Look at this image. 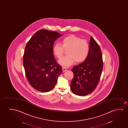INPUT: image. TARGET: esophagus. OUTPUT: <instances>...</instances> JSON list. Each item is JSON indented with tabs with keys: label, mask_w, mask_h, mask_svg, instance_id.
<instances>
[{
	"label": "esophagus",
	"mask_w": 128,
	"mask_h": 128,
	"mask_svg": "<svg viewBox=\"0 0 128 128\" xmlns=\"http://www.w3.org/2000/svg\"><path fill=\"white\" fill-rule=\"evenodd\" d=\"M62 71H63V72H66V69L65 68H62Z\"/></svg>",
	"instance_id": "esophagus-1"
}]
</instances>
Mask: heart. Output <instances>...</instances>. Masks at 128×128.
Returning a JSON list of instances; mask_svg holds the SVG:
<instances>
[{
  "label": "heart",
  "mask_w": 128,
  "mask_h": 128,
  "mask_svg": "<svg viewBox=\"0 0 128 128\" xmlns=\"http://www.w3.org/2000/svg\"><path fill=\"white\" fill-rule=\"evenodd\" d=\"M65 51H67V56L59 60L58 63L64 68H68L75 61L80 63L86 60L89 54V46L86 40L75 35H70L62 39L61 44L57 43L53 48L54 55L58 58L63 56Z\"/></svg>",
  "instance_id": "1"
}]
</instances>
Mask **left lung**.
Wrapping results in <instances>:
<instances>
[{"label":"left lung","instance_id":"8db88e82","mask_svg":"<svg viewBox=\"0 0 128 128\" xmlns=\"http://www.w3.org/2000/svg\"><path fill=\"white\" fill-rule=\"evenodd\" d=\"M103 67L100 46L91 36L88 57L72 69L74 76L70 88L72 93L78 96H85L92 93L99 82Z\"/></svg>","mask_w":128,"mask_h":128}]
</instances>
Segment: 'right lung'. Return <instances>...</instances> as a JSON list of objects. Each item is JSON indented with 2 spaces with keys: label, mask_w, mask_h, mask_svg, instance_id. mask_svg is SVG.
I'll return each mask as SVG.
<instances>
[{
  "label": "right lung",
  "mask_w": 128,
  "mask_h": 128,
  "mask_svg": "<svg viewBox=\"0 0 128 128\" xmlns=\"http://www.w3.org/2000/svg\"><path fill=\"white\" fill-rule=\"evenodd\" d=\"M62 35L48 30H40L27 43L23 56L26 78L35 90L50 91L56 85L62 68L53 52L54 41Z\"/></svg>",
  "instance_id": "add662e5"
}]
</instances>
